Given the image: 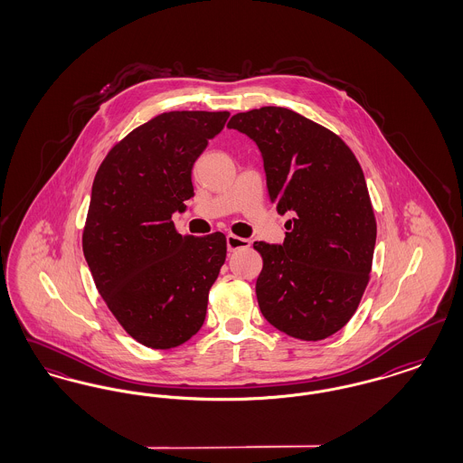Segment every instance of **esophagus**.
<instances>
[{
    "label": "esophagus",
    "mask_w": 463,
    "mask_h": 463,
    "mask_svg": "<svg viewBox=\"0 0 463 463\" xmlns=\"http://www.w3.org/2000/svg\"><path fill=\"white\" fill-rule=\"evenodd\" d=\"M225 241H227V250H229V251H236V250H241V248H250V244H251L250 240L238 238V236H232V234H229V236L225 238Z\"/></svg>",
    "instance_id": "obj_1"
}]
</instances>
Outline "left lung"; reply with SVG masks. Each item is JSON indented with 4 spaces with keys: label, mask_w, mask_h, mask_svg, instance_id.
<instances>
[{
    "label": "left lung",
    "mask_w": 463,
    "mask_h": 463,
    "mask_svg": "<svg viewBox=\"0 0 463 463\" xmlns=\"http://www.w3.org/2000/svg\"><path fill=\"white\" fill-rule=\"evenodd\" d=\"M264 159L269 199L289 213L283 244L257 241L265 319L300 340H323L353 317L370 281L376 222L363 170L340 137L287 108L231 118Z\"/></svg>",
    "instance_id": "1"
}]
</instances>
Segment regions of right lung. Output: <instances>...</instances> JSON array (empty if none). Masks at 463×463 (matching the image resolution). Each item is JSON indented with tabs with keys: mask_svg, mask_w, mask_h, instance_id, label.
Here are the masks:
<instances>
[{
	"mask_svg": "<svg viewBox=\"0 0 463 463\" xmlns=\"http://www.w3.org/2000/svg\"><path fill=\"white\" fill-rule=\"evenodd\" d=\"M227 118L163 112L116 144L93 180L83 253L110 312L146 347H176L204 323L225 236H182L172 215L194 196L193 166Z\"/></svg>",
	"mask_w": 463,
	"mask_h": 463,
	"instance_id": "right-lung-1",
	"label": "right lung"
}]
</instances>
